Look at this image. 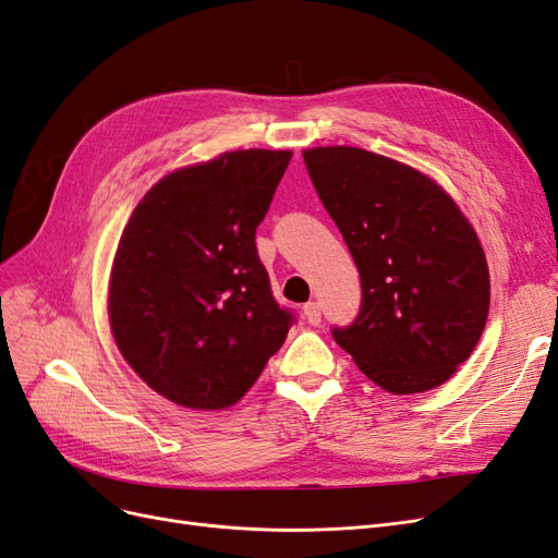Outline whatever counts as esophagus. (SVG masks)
<instances>
[{
    "instance_id": "34e87169",
    "label": "esophagus",
    "mask_w": 558,
    "mask_h": 558,
    "mask_svg": "<svg viewBox=\"0 0 558 558\" xmlns=\"http://www.w3.org/2000/svg\"><path fill=\"white\" fill-rule=\"evenodd\" d=\"M302 314H305L307 324H312V326L320 324V305H318V302H307V305L302 307Z\"/></svg>"
}]
</instances>
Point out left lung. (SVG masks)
<instances>
[{"instance_id": "obj_1", "label": "left lung", "mask_w": 558, "mask_h": 558, "mask_svg": "<svg viewBox=\"0 0 558 558\" xmlns=\"http://www.w3.org/2000/svg\"><path fill=\"white\" fill-rule=\"evenodd\" d=\"M361 275V310L335 342L388 393L445 384L477 347L488 314L482 244L428 177L353 146L302 154Z\"/></svg>"}]
</instances>
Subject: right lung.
I'll return each mask as SVG.
<instances>
[{"label":"right lung","instance_id":"obj_1","mask_svg":"<svg viewBox=\"0 0 558 558\" xmlns=\"http://www.w3.org/2000/svg\"><path fill=\"white\" fill-rule=\"evenodd\" d=\"M289 162L291 150H232L167 174L132 211L111 269V330L167 400L234 404L295 324L256 248Z\"/></svg>","mask_w":558,"mask_h":558}]
</instances>
